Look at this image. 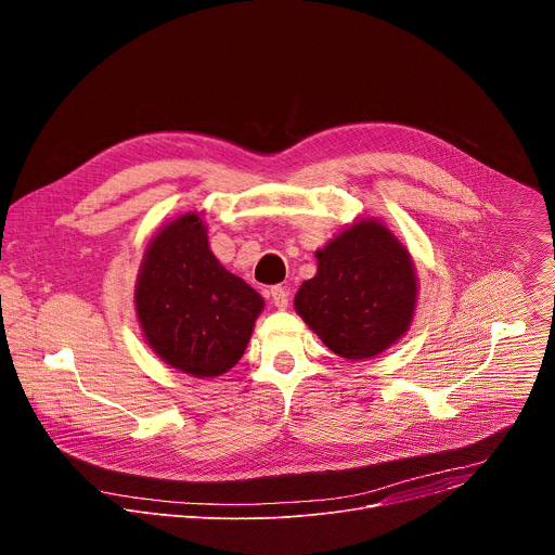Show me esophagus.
Returning <instances> with one entry per match:
<instances>
[{"label": "esophagus", "instance_id": "esophagus-1", "mask_svg": "<svg viewBox=\"0 0 555 555\" xmlns=\"http://www.w3.org/2000/svg\"><path fill=\"white\" fill-rule=\"evenodd\" d=\"M270 294H272V300H274V305H276L279 309H285V307H287V302H289V289H287V287L274 285V287L270 289Z\"/></svg>", "mask_w": 555, "mask_h": 555}]
</instances>
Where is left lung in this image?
Listing matches in <instances>:
<instances>
[{
  "mask_svg": "<svg viewBox=\"0 0 555 555\" xmlns=\"http://www.w3.org/2000/svg\"><path fill=\"white\" fill-rule=\"evenodd\" d=\"M315 259L319 272L300 285L294 307L336 356L373 358L409 332L417 274L409 250L382 221H353Z\"/></svg>",
  "mask_w": 555,
  "mask_h": 555,
  "instance_id": "left-lung-1",
  "label": "left lung"
}]
</instances>
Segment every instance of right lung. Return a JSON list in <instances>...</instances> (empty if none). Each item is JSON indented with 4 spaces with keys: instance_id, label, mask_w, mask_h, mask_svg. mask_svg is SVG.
Here are the masks:
<instances>
[{
    "instance_id": "1",
    "label": "right lung",
    "mask_w": 555,
    "mask_h": 555,
    "mask_svg": "<svg viewBox=\"0 0 555 555\" xmlns=\"http://www.w3.org/2000/svg\"><path fill=\"white\" fill-rule=\"evenodd\" d=\"M133 300L155 356L193 377H215L240 362L263 309L259 292L215 259L197 212L153 236Z\"/></svg>"
}]
</instances>
